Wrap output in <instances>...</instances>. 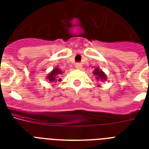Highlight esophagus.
<instances>
[{"label":"esophagus","instance_id":"34e87169","mask_svg":"<svg viewBox=\"0 0 149 149\" xmlns=\"http://www.w3.org/2000/svg\"><path fill=\"white\" fill-rule=\"evenodd\" d=\"M76 68H77V70H80L82 68V65L80 63H77V64H76Z\"/></svg>","mask_w":149,"mask_h":149}]
</instances>
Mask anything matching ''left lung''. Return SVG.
<instances>
[{"label":"left lung","mask_w":149,"mask_h":149,"mask_svg":"<svg viewBox=\"0 0 149 149\" xmlns=\"http://www.w3.org/2000/svg\"><path fill=\"white\" fill-rule=\"evenodd\" d=\"M93 75L95 76L97 82H104L107 80V76L106 74L103 72V70L99 69V67H97L93 71ZM100 85H97L99 86Z\"/></svg>","instance_id":"obj_1"}]
</instances>
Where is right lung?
I'll list each match as a JSON object with an SVG mask.
<instances>
[{"mask_svg":"<svg viewBox=\"0 0 149 149\" xmlns=\"http://www.w3.org/2000/svg\"><path fill=\"white\" fill-rule=\"evenodd\" d=\"M63 73V72L57 66V67L54 68L53 70H52L51 72L48 74L46 77V79L50 83L52 84H56L57 82H60L62 79L60 78V76Z\"/></svg>","mask_w":149,"mask_h":149,"instance_id":"add662e5","label":"right lung"}]
</instances>
